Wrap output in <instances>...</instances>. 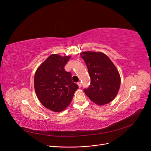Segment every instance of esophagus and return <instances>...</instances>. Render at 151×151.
I'll return each instance as SVG.
<instances>
[{
  "instance_id": "34e87169",
  "label": "esophagus",
  "mask_w": 151,
  "mask_h": 151,
  "mask_svg": "<svg viewBox=\"0 0 151 151\" xmlns=\"http://www.w3.org/2000/svg\"><path fill=\"white\" fill-rule=\"evenodd\" d=\"M77 84H78V86H79V88H81L82 84H81V82H79V83H77Z\"/></svg>"
}]
</instances>
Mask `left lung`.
Masks as SVG:
<instances>
[{"label":"left lung","mask_w":151,"mask_h":151,"mask_svg":"<svg viewBox=\"0 0 151 151\" xmlns=\"http://www.w3.org/2000/svg\"><path fill=\"white\" fill-rule=\"evenodd\" d=\"M88 69L91 84L84 93L91 101L99 105L107 104L115 99L120 89V76L109 57L102 52H83Z\"/></svg>","instance_id":"8db88e82"}]
</instances>
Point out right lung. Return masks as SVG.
Returning <instances> with one entry per match:
<instances>
[{
  "instance_id": "1",
  "label": "right lung",
  "mask_w": 151,
  "mask_h": 151,
  "mask_svg": "<svg viewBox=\"0 0 151 151\" xmlns=\"http://www.w3.org/2000/svg\"><path fill=\"white\" fill-rule=\"evenodd\" d=\"M70 56L50 55L36 70L34 86L36 96L43 106L55 112L65 109L71 103L78 85L64 67Z\"/></svg>"
}]
</instances>
